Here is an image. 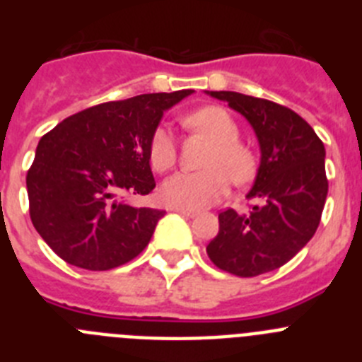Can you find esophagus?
<instances>
[{"mask_svg":"<svg viewBox=\"0 0 362 362\" xmlns=\"http://www.w3.org/2000/svg\"><path fill=\"white\" fill-rule=\"evenodd\" d=\"M172 212H177V214H181V216H185V217H194L196 216V210H188V209H170Z\"/></svg>","mask_w":362,"mask_h":362,"instance_id":"esophagus-1","label":"esophagus"}]
</instances>
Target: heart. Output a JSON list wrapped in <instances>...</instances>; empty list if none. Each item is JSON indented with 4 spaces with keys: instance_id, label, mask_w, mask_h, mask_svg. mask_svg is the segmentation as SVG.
I'll list each match as a JSON object with an SVG mask.
<instances>
[{
    "instance_id": "obj_1",
    "label": "heart",
    "mask_w": 362,
    "mask_h": 362,
    "mask_svg": "<svg viewBox=\"0 0 362 362\" xmlns=\"http://www.w3.org/2000/svg\"><path fill=\"white\" fill-rule=\"evenodd\" d=\"M185 127L214 143L204 156L206 168L197 172H177L159 188V197L172 209L196 210L214 203L226 194L230 177L233 183H246L252 177L255 161L252 152L239 141V127L230 112L209 105L188 112ZM177 159L174 134L166 124H159L148 139V161L153 170H170Z\"/></svg>"
}]
</instances>
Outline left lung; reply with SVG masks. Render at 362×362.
Wrapping results in <instances>:
<instances>
[{
    "label": "left lung",
    "mask_w": 362,
    "mask_h": 362,
    "mask_svg": "<svg viewBox=\"0 0 362 362\" xmlns=\"http://www.w3.org/2000/svg\"><path fill=\"white\" fill-rule=\"evenodd\" d=\"M252 124L261 165L246 199L248 214H219V232L206 246L210 261L239 277L277 270L313 238L328 194L325 145L299 114L239 92H209Z\"/></svg>",
    "instance_id": "8db88e82"
}]
</instances>
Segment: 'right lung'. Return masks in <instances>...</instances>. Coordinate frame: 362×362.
Segmentation results:
<instances>
[{"label":"right lung","instance_id":"1","mask_svg":"<svg viewBox=\"0 0 362 362\" xmlns=\"http://www.w3.org/2000/svg\"><path fill=\"white\" fill-rule=\"evenodd\" d=\"M192 90L141 94L66 117L37 143L28 168L34 228L63 261L112 270L145 250L163 210L137 209L130 196L156 188L148 139L163 112Z\"/></svg>","mask_w":362,"mask_h":362}]
</instances>
